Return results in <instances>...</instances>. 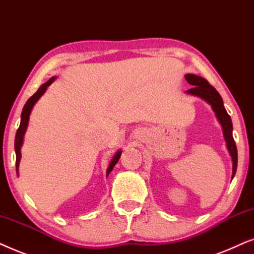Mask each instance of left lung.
<instances>
[{
  "instance_id": "1",
  "label": "left lung",
  "mask_w": 254,
  "mask_h": 254,
  "mask_svg": "<svg viewBox=\"0 0 254 254\" xmlns=\"http://www.w3.org/2000/svg\"><path fill=\"white\" fill-rule=\"evenodd\" d=\"M186 80L189 84H191L190 89H188L187 94L190 95H195L201 97L204 101L210 104L212 110L217 117V120L222 125L223 129V136L226 141V147L230 155L232 158V178L235 177L236 170H237V161H238V154H237V146H236L235 139L232 136V122L231 117L226 113L224 104H223V100L221 95H219L217 90L208 82L203 77L194 75V74H187L185 76Z\"/></svg>"
}]
</instances>
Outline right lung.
<instances>
[{"label":"right lung","instance_id":"right-lung-1","mask_svg":"<svg viewBox=\"0 0 254 254\" xmlns=\"http://www.w3.org/2000/svg\"><path fill=\"white\" fill-rule=\"evenodd\" d=\"M56 80V76L51 77V79L45 82L42 86L39 87V89L37 90V92L33 94V95L30 97V99L26 101L24 108H23V111H22V115H21V124H19V127L18 130H17L16 132V137H15V152H16V172L18 173V166H19V161H21V147L23 145V139H24V134H25V131L28 129V124H29V118H30V114H31V110L33 106H35V103L37 102L40 99V96L43 95L44 93L46 92L47 87L50 86L51 83L53 82V81ZM121 153L122 151H118L116 154H115V157L113 158V160L109 164V167H108L107 170V177L109 175V173L111 171H113V168L115 165L117 164L118 159L121 158Z\"/></svg>","mask_w":254,"mask_h":254}]
</instances>
